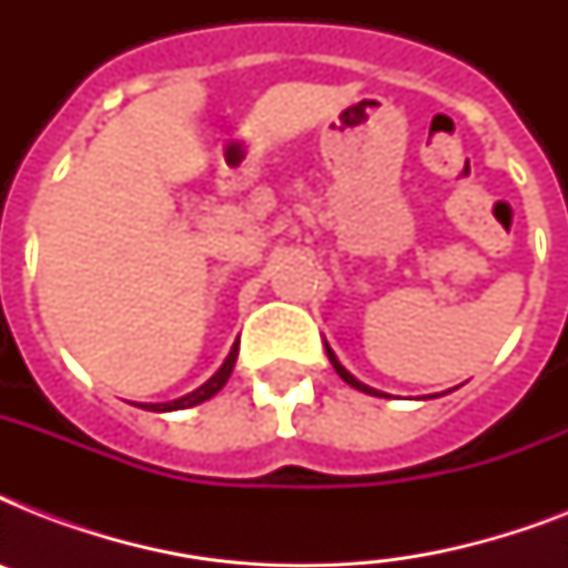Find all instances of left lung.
Returning <instances> with one entry per match:
<instances>
[{"label": "left lung", "instance_id": "left-lung-1", "mask_svg": "<svg viewBox=\"0 0 568 568\" xmlns=\"http://www.w3.org/2000/svg\"><path fill=\"white\" fill-rule=\"evenodd\" d=\"M324 347H327V356H329V363H333V368H336V374H338V377H342V379H345L347 386H354V388H359V392H365V395H374V397H392V395H386V392H377V388H372V386H365L363 379H356V377H354V374L347 372L345 365L338 363V356H336V354H333V347H329V345H327V342H324Z\"/></svg>", "mask_w": 568, "mask_h": 568}]
</instances>
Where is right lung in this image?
<instances>
[{
	"label": "right lung",
	"instance_id": "obj_1",
	"mask_svg": "<svg viewBox=\"0 0 568 568\" xmlns=\"http://www.w3.org/2000/svg\"><path fill=\"white\" fill-rule=\"evenodd\" d=\"M235 359H239V342L232 345L230 356L223 359L221 368H217V372H214L212 377L205 379V383L200 388H194V392H189V395L176 397V400H164V404H135V406H144V409H150V413H173V409H189V406L203 404V400L214 397V395H217V392H221L223 386H226V379H230L232 368H235Z\"/></svg>",
	"mask_w": 568,
	"mask_h": 568
}]
</instances>
